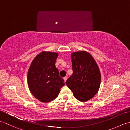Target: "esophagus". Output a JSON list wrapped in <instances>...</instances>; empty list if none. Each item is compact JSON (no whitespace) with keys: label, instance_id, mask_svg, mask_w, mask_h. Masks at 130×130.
<instances>
[{"label":"esophagus","instance_id":"esophagus-1","mask_svg":"<svg viewBox=\"0 0 130 130\" xmlns=\"http://www.w3.org/2000/svg\"><path fill=\"white\" fill-rule=\"evenodd\" d=\"M63 80H64V81H65V82L67 81V76H65L64 78H63Z\"/></svg>","mask_w":130,"mask_h":130}]
</instances>
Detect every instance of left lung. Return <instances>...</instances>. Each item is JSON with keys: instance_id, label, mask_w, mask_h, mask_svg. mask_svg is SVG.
<instances>
[{"instance_id": "1", "label": "left lung", "mask_w": 130, "mask_h": 130, "mask_svg": "<svg viewBox=\"0 0 130 130\" xmlns=\"http://www.w3.org/2000/svg\"><path fill=\"white\" fill-rule=\"evenodd\" d=\"M71 56L73 74L66 84L75 98L86 102L98 92L101 83L100 71L94 59L86 51L74 52Z\"/></svg>"}]
</instances>
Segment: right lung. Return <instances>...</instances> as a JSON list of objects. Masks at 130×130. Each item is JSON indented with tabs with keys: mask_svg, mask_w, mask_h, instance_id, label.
Returning a JSON list of instances; mask_svg holds the SVG:
<instances>
[{
	"mask_svg": "<svg viewBox=\"0 0 130 130\" xmlns=\"http://www.w3.org/2000/svg\"><path fill=\"white\" fill-rule=\"evenodd\" d=\"M56 52L43 51L37 55L29 68L27 82L30 92L42 102H49L58 96L65 85L55 67Z\"/></svg>",
	"mask_w": 130,
	"mask_h": 130,
	"instance_id": "obj_1",
	"label": "right lung"
}]
</instances>
